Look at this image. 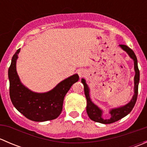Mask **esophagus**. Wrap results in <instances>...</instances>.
Listing matches in <instances>:
<instances>
[{"instance_id": "esophagus-1", "label": "esophagus", "mask_w": 147, "mask_h": 147, "mask_svg": "<svg viewBox=\"0 0 147 147\" xmlns=\"http://www.w3.org/2000/svg\"><path fill=\"white\" fill-rule=\"evenodd\" d=\"M84 74H85V72H84V70H83V69H80L79 71H78V75H79V76L80 77H82L84 76Z\"/></svg>"}]
</instances>
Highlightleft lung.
Instances as JSON below:
<instances>
[{"instance_id": "8db88e82", "label": "left lung", "mask_w": 147, "mask_h": 147, "mask_svg": "<svg viewBox=\"0 0 147 147\" xmlns=\"http://www.w3.org/2000/svg\"><path fill=\"white\" fill-rule=\"evenodd\" d=\"M120 47L123 50L126 52L127 54L129 55L130 57L134 60V71H135V75H134V94L133 95L132 98H131V101L129 102L127 105H124V106L119 107L118 108H114L109 111V114L111 115V117L108 119H105L102 118V110L101 109L98 107L97 105H94L92 102L91 99L90 97V89H89L88 86H87V83L84 79H82L81 82L84 84V94H85L86 99H87V113L89 117L93 121H96V122L102 123V124H112V123L115 122V121H118V120L121 119V118L127 116L129 112L132 110L134 108V105H135L136 101L137 99L138 95V86H139V70L138 68L137 65V59L136 57L135 54H134V51L131 49H130L128 46L125 45H119Z\"/></svg>"}]
</instances>
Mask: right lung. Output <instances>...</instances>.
I'll return each mask as SVG.
<instances>
[{
  "label": "right lung",
  "instance_id": "obj_1",
  "mask_svg": "<svg viewBox=\"0 0 147 147\" xmlns=\"http://www.w3.org/2000/svg\"><path fill=\"white\" fill-rule=\"evenodd\" d=\"M20 49L12 57L8 69L10 97L13 106L26 118L35 121H45L58 117L63 110L65 94L71 86L79 80L78 74L60 82L50 91L37 93L25 87L16 71V60Z\"/></svg>",
  "mask_w": 147,
  "mask_h": 147
}]
</instances>
